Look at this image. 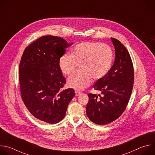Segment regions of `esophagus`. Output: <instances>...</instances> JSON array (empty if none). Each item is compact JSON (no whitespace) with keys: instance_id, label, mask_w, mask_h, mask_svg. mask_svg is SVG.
<instances>
[{"instance_id":"obj_1","label":"esophagus","mask_w":155,"mask_h":155,"mask_svg":"<svg viewBox=\"0 0 155 155\" xmlns=\"http://www.w3.org/2000/svg\"><path fill=\"white\" fill-rule=\"evenodd\" d=\"M75 94H76V97H78V96H79L81 94H82V93H81V91H79L76 90V91H75Z\"/></svg>"}]
</instances>
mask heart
<instances>
[{"mask_svg": "<svg viewBox=\"0 0 155 155\" xmlns=\"http://www.w3.org/2000/svg\"><path fill=\"white\" fill-rule=\"evenodd\" d=\"M113 59L110 48L97 42H81L76 45L71 54H65L59 58V68L63 74H71L78 65L81 71L75 73L67 81L69 87L82 90L90 85L94 77L101 79L109 71Z\"/></svg>", "mask_w": 155, "mask_h": 155, "instance_id": "obj_1", "label": "heart"}]
</instances>
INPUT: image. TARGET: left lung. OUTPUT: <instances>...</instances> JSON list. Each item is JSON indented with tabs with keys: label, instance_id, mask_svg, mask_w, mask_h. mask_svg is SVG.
<instances>
[{
	"label": "left lung",
	"instance_id": "left-lung-1",
	"mask_svg": "<svg viewBox=\"0 0 155 155\" xmlns=\"http://www.w3.org/2000/svg\"><path fill=\"white\" fill-rule=\"evenodd\" d=\"M115 58L107 74L99 79L94 88L102 92L88 95L86 107L88 118L98 125H106L117 120L125 110L134 83V69L130 55L120 41L111 38Z\"/></svg>",
	"mask_w": 155,
	"mask_h": 155
}]
</instances>
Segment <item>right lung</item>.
<instances>
[{
	"mask_svg": "<svg viewBox=\"0 0 155 155\" xmlns=\"http://www.w3.org/2000/svg\"><path fill=\"white\" fill-rule=\"evenodd\" d=\"M73 44L58 37L44 36L27 46L21 57L19 76L23 102L36 118L49 124L65 117L75 95L73 88L60 90L66 80L58 65L65 49Z\"/></svg>",
	"mask_w": 155,
	"mask_h": 155,
	"instance_id": "add662e5",
	"label": "right lung"
}]
</instances>
